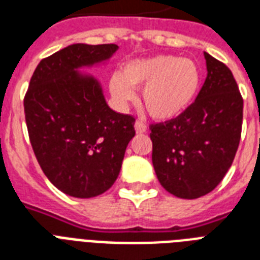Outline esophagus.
<instances>
[{"label":"esophagus","instance_id":"obj_1","mask_svg":"<svg viewBox=\"0 0 260 260\" xmlns=\"http://www.w3.org/2000/svg\"><path fill=\"white\" fill-rule=\"evenodd\" d=\"M135 129H136V132H138V134H143V132H146V131H147V125H146V124L142 121H136L135 122Z\"/></svg>","mask_w":260,"mask_h":260}]
</instances>
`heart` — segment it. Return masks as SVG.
Masks as SVG:
<instances>
[{"label": "heart", "mask_w": 260, "mask_h": 260, "mask_svg": "<svg viewBox=\"0 0 260 260\" xmlns=\"http://www.w3.org/2000/svg\"><path fill=\"white\" fill-rule=\"evenodd\" d=\"M201 82V69L192 59L162 54L126 64L122 75L112 77L110 87L121 102L134 101V87H144L142 102L148 114L156 120H172L189 108Z\"/></svg>", "instance_id": "b5f03b06"}]
</instances>
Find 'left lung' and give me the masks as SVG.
<instances>
[{
	"instance_id": "left-lung-1",
	"label": "left lung",
	"mask_w": 260,
	"mask_h": 260,
	"mask_svg": "<svg viewBox=\"0 0 260 260\" xmlns=\"http://www.w3.org/2000/svg\"><path fill=\"white\" fill-rule=\"evenodd\" d=\"M207 77L180 116L150 124L152 165L166 191L183 199L207 195L222 181L239 148L243 96L232 71L205 53Z\"/></svg>"
}]
</instances>
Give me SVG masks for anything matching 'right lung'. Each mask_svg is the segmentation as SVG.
Listing matches in <instances>:
<instances>
[{
  "label": "right lung",
  "mask_w": 260,
  "mask_h": 260,
  "mask_svg": "<svg viewBox=\"0 0 260 260\" xmlns=\"http://www.w3.org/2000/svg\"><path fill=\"white\" fill-rule=\"evenodd\" d=\"M114 43H76L43 58L24 95L34 154L59 191L75 198L104 193L118 177L135 117L109 108L98 82L75 71L108 59Z\"/></svg>",
  "instance_id": "1"
}]
</instances>
